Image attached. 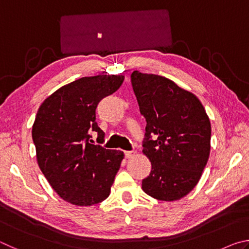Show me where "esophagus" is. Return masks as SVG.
<instances>
[{"mask_svg": "<svg viewBox=\"0 0 249 249\" xmlns=\"http://www.w3.org/2000/svg\"><path fill=\"white\" fill-rule=\"evenodd\" d=\"M135 155H136V151H133V150H130V151H125V157L127 158V159H129V158H133Z\"/></svg>", "mask_w": 249, "mask_h": 249, "instance_id": "obj_1", "label": "esophagus"}]
</instances>
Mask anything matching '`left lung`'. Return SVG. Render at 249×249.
Listing matches in <instances>:
<instances>
[{
  "label": "left lung",
  "instance_id": "left-lung-1",
  "mask_svg": "<svg viewBox=\"0 0 249 249\" xmlns=\"http://www.w3.org/2000/svg\"><path fill=\"white\" fill-rule=\"evenodd\" d=\"M146 119L142 153L151 162L142 189L160 201L180 200L199 182L209 160L211 123L196 96L165 77L130 75Z\"/></svg>",
  "mask_w": 249,
  "mask_h": 249
}]
</instances>
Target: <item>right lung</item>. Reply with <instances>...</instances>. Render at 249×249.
I'll use <instances>...</instances> for the list:
<instances>
[{"label": "right lung", "instance_id": "right-lung-1", "mask_svg": "<svg viewBox=\"0 0 249 249\" xmlns=\"http://www.w3.org/2000/svg\"><path fill=\"white\" fill-rule=\"evenodd\" d=\"M124 75L83 77L61 87L38 108L32 136L37 162L57 195L79 206L104 201L124 158L123 151L92 144L91 132L103 142L96 123L101 100L114 93Z\"/></svg>", "mask_w": 249, "mask_h": 249}]
</instances>
